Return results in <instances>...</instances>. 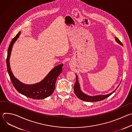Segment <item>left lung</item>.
Listing matches in <instances>:
<instances>
[{
    "label": "left lung",
    "instance_id": "1",
    "mask_svg": "<svg viewBox=\"0 0 132 132\" xmlns=\"http://www.w3.org/2000/svg\"><path fill=\"white\" fill-rule=\"evenodd\" d=\"M116 40L118 43L122 45V43H121V42L120 41V40L118 38H117V37H116ZM119 86L117 87L116 90L118 89ZM73 90H74V92L75 93V95H76V96L79 99H80L81 100H83L84 101H87V102H97V101H100L106 99V98L109 97L110 96H111L113 92H114L116 91V90H114L112 92L108 94V95H98V96H93V97L88 96V95H86V94L84 93L80 90V86H79V82L78 81V77L77 75H76V81L75 84V85L73 87Z\"/></svg>",
    "mask_w": 132,
    "mask_h": 132
}]
</instances>
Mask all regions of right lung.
<instances>
[{"mask_svg": "<svg viewBox=\"0 0 132 132\" xmlns=\"http://www.w3.org/2000/svg\"><path fill=\"white\" fill-rule=\"evenodd\" d=\"M20 34L19 32L12 40L8 50L7 57L6 60L7 70L10 80L15 89L22 95L33 99H43L54 92L55 88V82L59 75L63 71V64L56 66L47 75L46 77L40 82L33 85H28L21 83L13 76L11 70L9 63V58L12 46L18 39Z\"/></svg>", "mask_w": 132, "mask_h": 132, "instance_id": "obj_1", "label": "right lung"}]
</instances>
